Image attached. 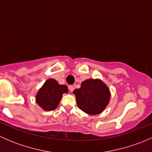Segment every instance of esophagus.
I'll use <instances>...</instances> for the list:
<instances>
[{"label":"esophagus","mask_w":152,"mask_h":152,"mask_svg":"<svg viewBox=\"0 0 152 152\" xmlns=\"http://www.w3.org/2000/svg\"><path fill=\"white\" fill-rule=\"evenodd\" d=\"M69 90H70V91L71 92H73V90H74V87H73V85H70V86H69Z\"/></svg>","instance_id":"1"}]
</instances>
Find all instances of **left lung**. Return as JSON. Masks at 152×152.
Masks as SVG:
<instances>
[{"instance_id": "obj_1", "label": "left lung", "mask_w": 152, "mask_h": 152, "mask_svg": "<svg viewBox=\"0 0 152 152\" xmlns=\"http://www.w3.org/2000/svg\"><path fill=\"white\" fill-rule=\"evenodd\" d=\"M73 93L78 107L91 115L102 113L111 98L110 88L100 79H86L82 82L80 88L73 90Z\"/></svg>"}]
</instances>
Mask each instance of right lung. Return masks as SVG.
<instances>
[{
	"label": "right lung",
	"instance_id": "add662e5",
	"mask_svg": "<svg viewBox=\"0 0 152 152\" xmlns=\"http://www.w3.org/2000/svg\"><path fill=\"white\" fill-rule=\"evenodd\" d=\"M68 93L66 85H59L57 81L48 79L37 93L36 102L45 111H51L57 108L62 95Z\"/></svg>",
	"mask_w": 152,
	"mask_h": 152
}]
</instances>
